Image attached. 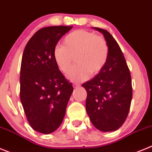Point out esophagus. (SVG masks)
I'll list each match as a JSON object with an SVG mask.
<instances>
[{
  "label": "esophagus",
  "instance_id": "1",
  "mask_svg": "<svg viewBox=\"0 0 152 152\" xmlns=\"http://www.w3.org/2000/svg\"><path fill=\"white\" fill-rule=\"evenodd\" d=\"M73 87H74V88H78V87H79V86H80V85H79V83H74L73 84Z\"/></svg>",
  "mask_w": 152,
  "mask_h": 152
}]
</instances>
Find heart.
<instances>
[{"label":"heart","instance_id":"b5f03b06","mask_svg":"<svg viewBox=\"0 0 152 152\" xmlns=\"http://www.w3.org/2000/svg\"><path fill=\"white\" fill-rule=\"evenodd\" d=\"M64 45L54 47L53 55L57 66L63 73H67L73 64L75 66L67 77L73 81H82L91 74H97L105 65L108 57V47L102 36L86 30H76L68 34Z\"/></svg>","mask_w":152,"mask_h":152}]
</instances>
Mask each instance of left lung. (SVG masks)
I'll use <instances>...</instances> for the list:
<instances>
[{
  "mask_svg": "<svg viewBox=\"0 0 152 152\" xmlns=\"http://www.w3.org/2000/svg\"><path fill=\"white\" fill-rule=\"evenodd\" d=\"M103 34L108 57L102 70L82 86L87 91L86 112L95 128L102 132L118 129L125 122L132 98L129 69L120 46L107 30L94 27Z\"/></svg>",
  "mask_w": 152,
  "mask_h": 152,
  "instance_id": "left-lung-1",
  "label": "left lung"
}]
</instances>
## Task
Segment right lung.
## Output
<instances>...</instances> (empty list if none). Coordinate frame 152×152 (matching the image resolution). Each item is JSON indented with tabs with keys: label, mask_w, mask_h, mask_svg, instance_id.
Masks as SVG:
<instances>
[{
	"label": "right lung",
	"mask_w": 152,
	"mask_h": 152,
	"mask_svg": "<svg viewBox=\"0 0 152 152\" xmlns=\"http://www.w3.org/2000/svg\"><path fill=\"white\" fill-rule=\"evenodd\" d=\"M73 26H48L37 31L26 45L20 68V101L29 125L50 134L59 128L73 88L61 72L53 51Z\"/></svg>",
	"instance_id": "obj_1"
}]
</instances>
